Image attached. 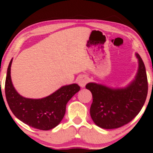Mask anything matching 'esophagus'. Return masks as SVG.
Here are the masks:
<instances>
[{"instance_id":"obj_1","label":"esophagus","mask_w":153,"mask_h":153,"mask_svg":"<svg viewBox=\"0 0 153 153\" xmlns=\"http://www.w3.org/2000/svg\"><path fill=\"white\" fill-rule=\"evenodd\" d=\"M77 82L79 84L80 86L81 87H84L86 84V83L88 82V78L85 75H81V76L78 77V80H77Z\"/></svg>"}]
</instances>
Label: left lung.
Segmentation results:
<instances>
[{"label": "left lung", "mask_w": 153, "mask_h": 153, "mask_svg": "<svg viewBox=\"0 0 153 153\" xmlns=\"http://www.w3.org/2000/svg\"><path fill=\"white\" fill-rule=\"evenodd\" d=\"M138 60L135 79L124 88L113 89L95 83L86 88L92 95L90 115L97 126L103 129H116L130 122L142 109L148 92L146 69L142 59Z\"/></svg>", "instance_id": "left-lung-1"}]
</instances>
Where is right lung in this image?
Listing matches in <instances>:
<instances>
[{
    "mask_svg": "<svg viewBox=\"0 0 153 153\" xmlns=\"http://www.w3.org/2000/svg\"><path fill=\"white\" fill-rule=\"evenodd\" d=\"M12 59L7 69L5 95L12 113L24 124L41 130H49L58 126L65 115L67 102L80 90V86L76 84L64 86L41 99L24 98L18 93L12 83Z\"/></svg>",
    "mask_w": 153,
    "mask_h": 153,
    "instance_id": "right-lung-1",
    "label": "right lung"
}]
</instances>
